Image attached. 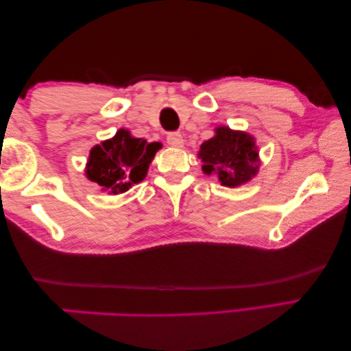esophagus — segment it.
Listing matches in <instances>:
<instances>
[{
    "label": "esophagus",
    "instance_id": "obj_1",
    "mask_svg": "<svg viewBox=\"0 0 351 351\" xmlns=\"http://www.w3.org/2000/svg\"><path fill=\"white\" fill-rule=\"evenodd\" d=\"M166 143H168L171 147H182L183 136L180 134H177V132H172V134H168V136H166Z\"/></svg>",
    "mask_w": 351,
    "mask_h": 351
}]
</instances>
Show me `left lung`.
Here are the masks:
<instances>
[{
    "instance_id": "left-lung-1",
    "label": "left lung",
    "mask_w": 351,
    "mask_h": 351,
    "mask_svg": "<svg viewBox=\"0 0 351 351\" xmlns=\"http://www.w3.org/2000/svg\"><path fill=\"white\" fill-rule=\"evenodd\" d=\"M197 157L204 174H215L221 185L228 188L250 182L261 166L255 136L228 125H217L215 135L200 145Z\"/></svg>"
}]
</instances>
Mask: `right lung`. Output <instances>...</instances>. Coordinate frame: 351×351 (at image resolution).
I'll use <instances>...</instances> for the list:
<instances>
[{"instance_id": "obj_1", "label": "right lung", "mask_w": 351, "mask_h": 351, "mask_svg": "<svg viewBox=\"0 0 351 351\" xmlns=\"http://www.w3.org/2000/svg\"><path fill=\"white\" fill-rule=\"evenodd\" d=\"M158 149H162V143H147L123 128L112 138L91 147L85 176L97 183L101 191L117 196L145 180Z\"/></svg>"}]
</instances>
